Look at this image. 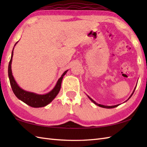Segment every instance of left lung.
I'll return each instance as SVG.
<instances>
[{"mask_svg":"<svg viewBox=\"0 0 147 147\" xmlns=\"http://www.w3.org/2000/svg\"><path fill=\"white\" fill-rule=\"evenodd\" d=\"M135 90H134V91H133V93H132V94L131 95V96H129V98H128V99H127V100H129L130 98H131V96L132 95H133V93H134V92H135ZM88 97H89V96H88ZM89 98L90 99V100H91L93 102V103H94V104H96V105H98L99 106V107H104V108H107V109H111V108H114V107H117V106L118 105H113V106H105V105H100V104H97V103H96L94 100H93L91 98H90V97H89Z\"/></svg>","mask_w":147,"mask_h":147,"instance_id":"left-lung-1","label":"left lung"}]
</instances>
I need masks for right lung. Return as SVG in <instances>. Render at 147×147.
I'll return each instance as SVG.
<instances>
[{"label": "right lung", "instance_id": "1", "mask_svg": "<svg viewBox=\"0 0 147 147\" xmlns=\"http://www.w3.org/2000/svg\"><path fill=\"white\" fill-rule=\"evenodd\" d=\"M18 42L16 43V44ZM12 56H13V50H12L11 58L9 64L8 75L9 81H10L11 88L12 91H13L14 93V95L16 96L19 99L21 100V101H23V102L25 103V104L31 106V107H42L48 105L49 103H51L53 100V99L57 96L59 91H60L62 78H63V76L65 75V73H67V71H65L64 73L62 74L61 77L59 79L57 84H56L55 86L54 87V88L53 89L51 92L47 93L45 95H38L36 94V93L26 92L25 90H23L18 85V84L16 82V81L14 79V77L12 74L11 62Z\"/></svg>", "mask_w": 147, "mask_h": 147}]
</instances>
